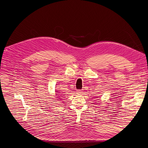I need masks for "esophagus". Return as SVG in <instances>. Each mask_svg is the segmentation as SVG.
I'll return each instance as SVG.
<instances>
[{
    "label": "esophagus",
    "mask_w": 148,
    "mask_h": 148,
    "mask_svg": "<svg viewBox=\"0 0 148 148\" xmlns=\"http://www.w3.org/2000/svg\"><path fill=\"white\" fill-rule=\"evenodd\" d=\"M82 92H83V91H82L81 90H77V91H76V93L78 95H82Z\"/></svg>",
    "instance_id": "1"
}]
</instances>
